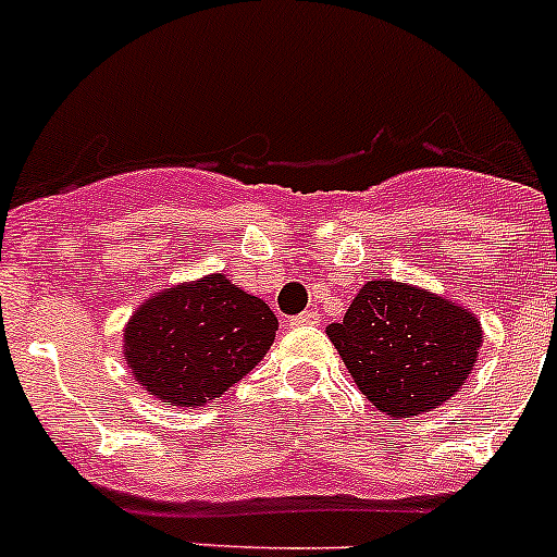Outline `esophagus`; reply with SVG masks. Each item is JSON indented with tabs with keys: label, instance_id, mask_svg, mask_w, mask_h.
<instances>
[{
	"label": "esophagus",
	"instance_id": "obj_1",
	"mask_svg": "<svg viewBox=\"0 0 557 557\" xmlns=\"http://www.w3.org/2000/svg\"><path fill=\"white\" fill-rule=\"evenodd\" d=\"M318 323V312H301L296 318H290V329H301V325H314Z\"/></svg>",
	"mask_w": 557,
	"mask_h": 557
}]
</instances>
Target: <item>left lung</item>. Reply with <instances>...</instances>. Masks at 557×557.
Listing matches in <instances>:
<instances>
[{"mask_svg":"<svg viewBox=\"0 0 557 557\" xmlns=\"http://www.w3.org/2000/svg\"><path fill=\"white\" fill-rule=\"evenodd\" d=\"M358 391L391 420L431 412L460 391L482 347V323L447 296L396 280L358 290L325 329Z\"/></svg>","mask_w":557,"mask_h":557,"instance_id":"left-lung-1","label":"left lung"}]
</instances>
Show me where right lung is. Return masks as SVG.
Returning <instances> with one entry per match:
<instances>
[{"instance_id": "1", "label": "right lung", "mask_w": 557, "mask_h": 557, "mask_svg": "<svg viewBox=\"0 0 557 557\" xmlns=\"http://www.w3.org/2000/svg\"><path fill=\"white\" fill-rule=\"evenodd\" d=\"M274 331L267 301L215 272L145 299L123 329V358L145 393L199 409L256 369Z\"/></svg>"}]
</instances>
